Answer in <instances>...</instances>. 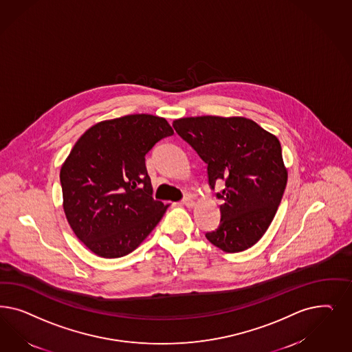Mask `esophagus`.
Listing matches in <instances>:
<instances>
[{
	"instance_id": "esophagus-1",
	"label": "esophagus",
	"mask_w": 352,
	"mask_h": 352,
	"mask_svg": "<svg viewBox=\"0 0 352 352\" xmlns=\"http://www.w3.org/2000/svg\"><path fill=\"white\" fill-rule=\"evenodd\" d=\"M182 204H185L186 207H189V208H192V207H194L195 206V202L193 201V198L192 197H185L184 199H182Z\"/></svg>"
}]
</instances>
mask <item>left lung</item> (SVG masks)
Instances as JSON below:
<instances>
[{
	"mask_svg": "<svg viewBox=\"0 0 352 352\" xmlns=\"http://www.w3.org/2000/svg\"><path fill=\"white\" fill-rule=\"evenodd\" d=\"M173 128L207 163L211 188L226 182L216 194L223 199L220 226L206 239L226 252L254 246L271 226L287 182L278 138L243 116L182 118Z\"/></svg>",
	"mask_w": 352,
	"mask_h": 352,
	"instance_id": "8db88e82",
	"label": "left lung"
}]
</instances>
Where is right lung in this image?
<instances>
[{
	"instance_id": "right-lung-1",
	"label": "right lung",
	"mask_w": 352,
	"mask_h": 352,
	"mask_svg": "<svg viewBox=\"0 0 352 352\" xmlns=\"http://www.w3.org/2000/svg\"><path fill=\"white\" fill-rule=\"evenodd\" d=\"M173 129L164 118L125 115L91 125L60 167L63 211L93 254L113 259L136 250L170 204L155 201L145 155Z\"/></svg>"
}]
</instances>
